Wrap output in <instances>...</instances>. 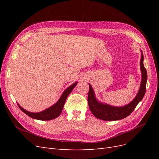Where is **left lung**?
I'll return each instance as SVG.
<instances>
[{"mask_svg": "<svg viewBox=\"0 0 159 159\" xmlns=\"http://www.w3.org/2000/svg\"><path fill=\"white\" fill-rule=\"evenodd\" d=\"M144 57L141 51V57L140 60V68L142 74L141 83L138 93L132 102L122 107H115L106 103H101L97 100L94 93V91L89 85L88 93V105L90 111L95 117L103 121H116L127 117L135 109L137 104L141 102L145 95L146 91V85L147 80V70L143 65Z\"/></svg>", "mask_w": 159, "mask_h": 159, "instance_id": "obj_1", "label": "left lung"}]
</instances>
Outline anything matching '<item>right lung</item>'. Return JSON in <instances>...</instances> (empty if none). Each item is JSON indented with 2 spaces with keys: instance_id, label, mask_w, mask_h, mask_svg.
Wrapping results in <instances>:
<instances>
[{
  "instance_id": "right-lung-1",
  "label": "right lung",
  "mask_w": 159,
  "mask_h": 159,
  "mask_svg": "<svg viewBox=\"0 0 159 159\" xmlns=\"http://www.w3.org/2000/svg\"><path fill=\"white\" fill-rule=\"evenodd\" d=\"M77 83H78V81H76V82H75L74 84L71 85L69 88H67L64 91V93H62L59 100L57 101L54 105H53L50 107L42 111L41 112H39V113L29 112L28 111L24 109L22 107H21L18 103L17 104L18 105L19 108H20L24 113H26L27 115H28V116L33 119L41 120V121H49V120L54 119L58 117L60 115V113H61L62 109H63V107L64 106V103L66 102V98H68L69 94L71 92V91L73 90V89L75 88V86L77 85Z\"/></svg>"
}]
</instances>
